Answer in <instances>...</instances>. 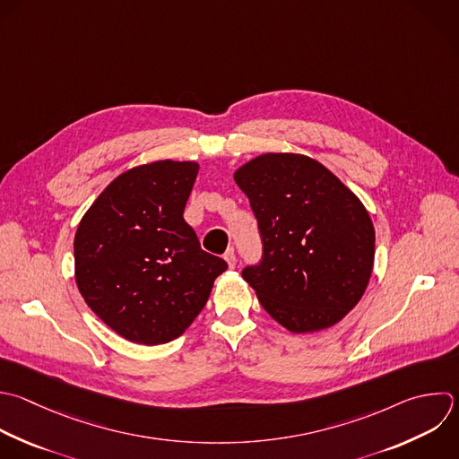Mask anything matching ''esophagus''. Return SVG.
I'll return each instance as SVG.
<instances>
[{
  "mask_svg": "<svg viewBox=\"0 0 459 459\" xmlns=\"http://www.w3.org/2000/svg\"><path fill=\"white\" fill-rule=\"evenodd\" d=\"M224 260L228 262V265L233 269L237 265V256H235V249L230 247L226 253H224Z\"/></svg>",
  "mask_w": 459,
  "mask_h": 459,
  "instance_id": "obj_1",
  "label": "esophagus"
}]
</instances>
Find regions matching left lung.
<instances>
[{
    "label": "left lung",
    "instance_id": "8db88e82",
    "mask_svg": "<svg viewBox=\"0 0 459 459\" xmlns=\"http://www.w3.org/2000/svg\"><path fill=\"white\" fill-rule=\"evenodd\" d=\"M258 222L262 258L242 278L260 305L294 333L341 321L373 269L375 230L328 169L301 154H262L235 172Z\"/></svg>",
    "mask_w": 459,
    "mask_h": 459
}]
</instances>
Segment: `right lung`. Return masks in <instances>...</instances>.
Here are the masks:
<instances>
[{
	"label": "right lung",
	"instance_id": "obj_1",
	"mask_svg": "<svg viewBox=\"0 0 459 459\" xmlns=\"http://www.w3.org/2000/svg\"><path fill=\"white\" fill-rule=\"evenodd\" d=\"M199 165L154 161L118 176L82 217L75 280L88 307L140 344L179 337L228 264L183 219Z\"/></svg>",
	"mask_w": 459,
	"mask_h": 459
}]
</instances>
